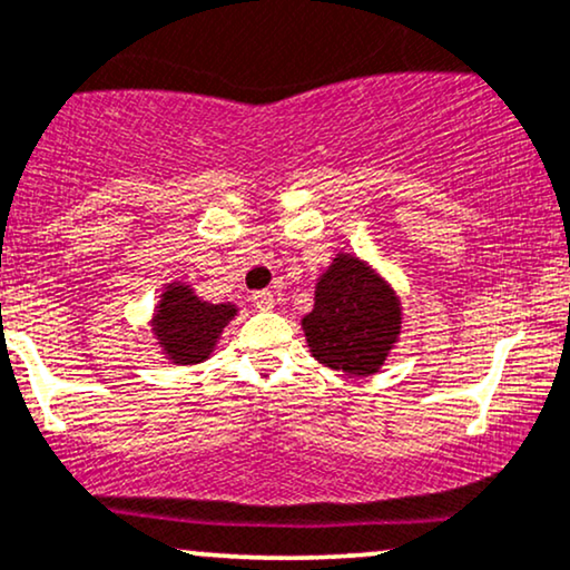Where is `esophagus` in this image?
Wrapping results in <instances>:
<instances>
[{
  "instance_id": "1",
  "label": "esophagus",
  "mask_w": 570,
  "mask_h": 570,
  "mask_svg": "<svg viewBox=\"0 0 570 570\" xmlns=\"http://www.w3.org/2000/svg\"><path fill=\"white\" fill-rule=\"evenodd\" d=\"M252 302H255L261 309H271L273 305H276V302H273V294L268 289H261V292L252 294Z\"/></svg>"
}]
</instances>
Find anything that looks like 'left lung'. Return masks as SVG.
<instances>
[{"mask_svg":"<svg viewBox=\"0 0 570 570\" xmlns=\"http://www.w3.org/2000/svg\"><path fill=\"white\" fill-rule=\"evenodd\" d=\"M302 328L323 365L347 376H371L400 334V305L368 265L342 255L315 286V305Z\"/></svg>","mask_w":570,"mask_h":570,"instance_id":"8db88e82","label":"left lung"}]
</instances>
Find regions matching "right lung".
Masks as SVG:
<instances>
[{
	"label": "right lung",
	"mask_w": 570,
	"mask_h": 570,
	"mask_svg": "<svg viewBox=\"0 0 570 570\" xmlns=\"http://www.w3.org/2000/svg\"><path fill=\"white\" fill-rule=\"evenodd\" d=\"M234 313V305H210L186 286H168L155 326L165 352L176 363H199L210 355L213 344L218 342V334Z\"/></svg>",
	"instance_id": "right-lung-1"
}]
</instances>
